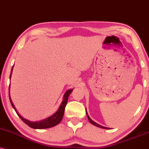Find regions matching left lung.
Wrapping results in <instances>:
<instances>
[{
    "instance_id": "obj_1",
    "label": "left lung",
    "mask_w": 149,
    "mask_h": 149,
    "mask_svg": "<svg viewBox=\"0 0 149 149\" xmlns=\"http://www.w3.org/2000/svg\"><path fill=\"white\" fill-rule=\"evenodd\" d=\"M86 115H87V116H88V120L90 121V122H91L92 124H93V125H95V126H97V127H100V128H104V129H108V128H106V127H105V126H101V125H100V124H97V123H95V122H93V120H92V119H91V118H90V117L88 116V115L87 112H86Z\"/></svg>"
}]
</instances>
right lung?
Listing matches in <instances>:
<instances>
[{
	"instance_id": "right-lung-1",
	"label": "right lung",
	"mask_w": 149,
	"mask_h": 149,
	"mask_svg": "<svg viewBox=\"0 0 149 149\" xmlns=\"http://www.w3.org/2000/svg\"><path fill=\"white\" fill-rule=\"evenodd\" d=\"M12 71H11V72H12ZM10 77H11V75H10ZM72 92V89L68 90V91L65 93V95H64V97H63V102H62L61 104L60 107L58 108V111H56L54 115H52V116L47 117V119H43V120L39 121V122H30V121L27 120V119H24L23 117H22V116H21V115L18 114L17 111L16 110L15 107H14V104H13L12 100H11L10 96V100L12 107L14 108V109L15 110L16 113H17L18 117L22 119V121H23L24 123H25L27 126H29L30 127L32 128H35V129H44V128L53 127V126L57 125L58 124H59L61 122V121L62 119H63L65 106L66 104H67L68 100V97L69 95H70Z\"/></svg>"
}]
</instances>
